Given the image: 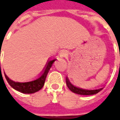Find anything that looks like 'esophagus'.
Masks as SVG:
<instances>
[{"instance_id":"obj_1","label":"esophagus","mask_w":120,"mask_h":120,"mask_svg":"<svg viewBox=\"0 0 120 120\" xmlns=\"http://www.w3.org/2000/svg\"><path fill=\"white\" fill-rule=\"evenodd\" d=\"M66 55H67V53H66L65 51H62L60 52V56L61 57H64V56H65Z\"/></svg>"}]
</instances>
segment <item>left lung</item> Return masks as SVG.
<instances>
[{"instance_id":"obj_1","label":"left lung","mask_w":120,"mask_h":120,"mask_svg":"<svg viewBox=\"0 0 120 120\" xmlns=\"http://www.w3.org/2000/svg\"><path fill=\"white\" fill-rule=\"evenodd\" d=\"M66 84L68 87L70 89L72 92L78 94H80V95H92V94H97L98 92H100L101 90H102L103 88L98 89H94V90H87V89H83L79 88V87H76L75 86H74L71 83L69 79L67 77L66 78Z\"/></svg>"}]
</instances>
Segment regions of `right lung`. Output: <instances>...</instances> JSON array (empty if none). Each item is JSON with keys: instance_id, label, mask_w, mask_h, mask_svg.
<instances>
[{"instance_id": "obj_1", "label": "right lung", "mask_w": 120, "mask_h": 120, "mask_svg": "<svg viewBox=\"0 0 120 120\" xmlns=\"http://www.w3.org/2000/svg\"><path fill=\"white\" fill-rule=\"evenodd\" d=\"M55 60L56 59L48 60L41 75L40 76L39 78L33 81H31L28 82H17L10 80L5 73L4 75L10 86L16 90H18L20 93H24V94H32V93H36L43 87L47 73Z\"/></svg>"}]
</instances>
